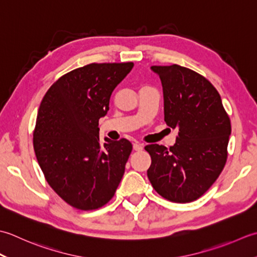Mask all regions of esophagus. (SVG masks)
I'll return each mask as SVG.
<instances>
[{"instance_id": "esophagus-1", "label": "esophagus", "mask_w": 257, "mask_h": 257, "mask_svg": "<svg viewBox=\"0 0 257 257\" xmlns=\"http://www.w3.org/2000/svg\"><path fill=\"white\" fill-rule=\"evenodd\" d=\"M133 150H134V151H141V150H143V144L134 143V144H133Z\"/></svg>"}]
</instances>
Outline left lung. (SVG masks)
<instances>
[{
  "mask_svg": "<svg viewBox=\"0 0 257 257\" xmlns=\"http://www.w3.org/2000/svg\"><path fill=\"white\" fill-rule=\"evenodd\" d=\"M151 69L163 86L164 121L179 135L170 149L145 146L152 159L148 177L166 200L193 202L224 169L231 121L216 88L201 74L177 64Z\"/></svg>",
  "mask_w": 257,
  "mask_h": 257,
  "instance_id": "obj_1",
  "label": "left lung"
}]
</instances>
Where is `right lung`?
<instances>
[{"mask_svg": "<svg viewBox=\"0 0 257 257\" xmlns=\"http://www.w3.org/2000/svg\"><path fill=\"white\" fill-rule=\"evenodd\" d=\"M134 64L92 63L61 76L42 99L33 133L39 165L62 200L82 211L105 205L121 182L130 141L102 143L98 119Z\"/></svg>", "mask_w": 257, "mask_h": 257, "instance_id": "1", "label": "right lung"}]
</instances>
